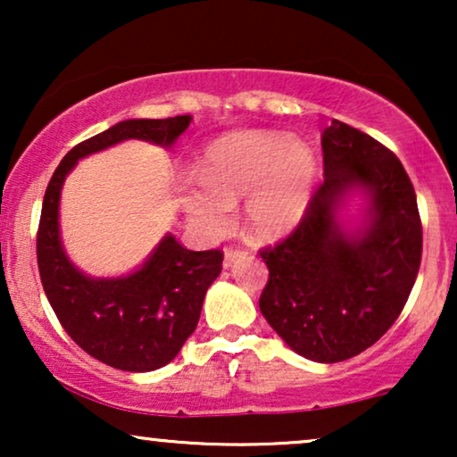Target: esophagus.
Segmentation results:
<instances>
[{"label": "esophagus", "instance_id": "esophagus-1", "mask_svg": "<svg viewBox=\"0 0 457 457\" xmlns=\"http://www.w3.org/2000/svg\"><path fill=\"white\" fill-rule=\"evenodd\" d=\"M241 255V252H233V249H227V252H224V262H222V266L224 268H230L235 264V260L239 258Z\"/></svg>", "mask_w": 457, "mask_h": 457}]
</instances>
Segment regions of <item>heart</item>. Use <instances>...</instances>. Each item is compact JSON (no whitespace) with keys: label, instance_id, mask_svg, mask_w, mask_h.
Wrapping results in <instances>:
<instances>
[{"label":"heart","instance_id":"1","mask_svg":"<svg viewBox=\"0 0 457 457\" xmlns=\"http://www.w3.org/2000/svg\"><path fill=\"white\" fill-rule=\"evenodd\" d=\"M318 162L308 143L280 130H239L205 149L199 174L177 183L187 222L205 239H222L245 199V224L278 239L302 222L316 191Z\"/></svg>","mask_w":457,"mask_h":457}]
</instances>
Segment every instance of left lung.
<instances>
[{"instance_id": "8db88e82", "label": "left lung", "mask_w": 457, "mask_h": 457, "mask_svg": "<svg viewBox=\"0 0 457 457\" xmlns=\"http://www.w3.org/2000/svg\"><path fill=\"white\" fill-rule=\"evenodd\" d=\"M324 183L295 233L262 252L260 312L293 352L320 364L374 345L402 314L422 258L414 187L370 135L330 120Z\"/></svg>"}]
</instances>
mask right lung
I'll use <instances>...</instances> for the list:
<instances>
[{"mask_svg": "<svg viewBox=\"0 0 457 457\" xmlns=\"http://www.w3.org/2000/svg\"><path fill=\"white\" fill-rule=\"evenodd\" d=\"M191 114L152 120L130 118L64 155L43 197L37 262L43 289L71 339L93 358L127 372H152L177 358L199 322L208 287L222 270V253L191 252L166 233L135 270L91 277L68 258L60 230L64 180L79 160L129 139L170 149Z\"/></svg>", "mask_w": 457, "mask_h": 457, "instance_id": "right-lung-1", "label": "right lung"}]
</instances>
